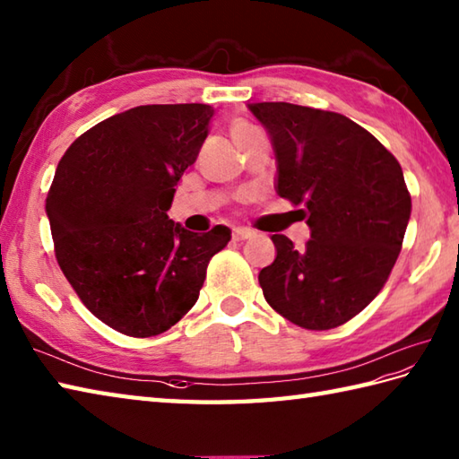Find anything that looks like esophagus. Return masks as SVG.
Wrapping results in <instances>:
<instances>
[{"instance_id": "obj_1", "label": "esophagus", "mask_w": 459, "mask_h": 459, "mask_svg": "<svg viewBox=\"0 0 459 459\" xmlns=\"http://www.w3.org/2000/svg\"><path fill=\"white\" fill-rule=\"evenodd\" d=\"M254 236H255L254 230H247V228H236V230H233V239H236V241L249 239V238H254Z\"/></svg>"}]
</instances>
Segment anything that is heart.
I'll return each instance as SVG.
<instances>
[{
    "instance_id": "heart-1",
    "label": "heart",
    "mask_w": 459,
    "mask_h": 459,
    "mask_svg": "<svg viewBox=\"0 0 459 459\" xmlns=\"http://www.w3.org/2000/svg\"><path fill=\"white\" fill-rule=\"evenodd\" d=\"M241 130H251V126L246 125V123H236V125H233V128H231V134L233 133H241Z\"/></svg>"
}]
</instances>
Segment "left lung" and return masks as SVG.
<instances>
[{
  "label": "left lung",
  "instance_id": "left-lung-1",
  "mask_svg": "<svg viewBox=\"0 0 459 459\" xmlns=\"http://www.w3.org/2000/svg\"><path fill=\"white\" fill-rule=\"evenodd\" d=\"M247 107L273 144L277 194L303 205L311 230L303 249L271 236L277 257L259 271L265 301L303 329H334L380 293L396 264L412 212L404 174L368 130L339 112Z\"/></svg>",
  "mask_w": 459,
  "mask_h": 459
}]
</instances>
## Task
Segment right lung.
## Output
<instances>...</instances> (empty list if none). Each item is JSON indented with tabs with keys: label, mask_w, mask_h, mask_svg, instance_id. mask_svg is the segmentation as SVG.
Returning a JSON list of instances; mask_svg holds the SVG:
<instances>
[{
	"label": "right lung",
	"mask_w": 459,
	"mask_h": 459,
	"mask_svg": "<svg viewBox=\"0 0 459 459\" xmlns=\"http://www.w3.org/2000/svg\"><path fill=\"white\" fill-rule=\"evenodd\" d=\"M210 105H144L67 148L47 194L59 267L89 311L136 339L170 329L198 301L231 230L194 233L168 218L208 136Z\"/></svg>",
	"instance_id": "obj_1"
}]
</instances>
